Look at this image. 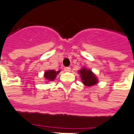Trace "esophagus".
Wrapping results in <instances>:
<instances>
[{"label": "esophagus", "mask_w": 134, "mask_h": 134, "mask_svg": "<svg viewBox=\"0 0 134 134\" xmlns=\"http://www.w3.org/2000/svg\"><path fill=\"white\" fill-rule=\"evenodd\" d=\"M64 72H70V71H71V68H70V67H64Z\"/></svg>", "instance_id": "obj_1"}]
</instances>
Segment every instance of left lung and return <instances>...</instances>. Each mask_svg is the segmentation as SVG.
<instances>
[{
  "mask_svg": "<svg viewBox=\"0 0 134 134\" xmlns=\"http://www.w3.org/2000/svg\"><path fill=\"white\" fill-rule=\"evenodd\" d=\"M79 73L80 74L82 83L85 86L91 87L97 84L98 79L90 69H87V67L82 68L79 71Z\"/></svg>",
  "mask_w": 134,
  "mask_h": 134,
  "instance_id": "8db88e82",
  "label": "left lung"
}]
</instances>
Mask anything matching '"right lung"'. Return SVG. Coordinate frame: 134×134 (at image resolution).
Segmentation results:
<instances>
[{"instance_id": "1", "label": "right lung", "mask_w": 134, "mask_h": 134, "mask_svg": "<svg viewBox=\"0 0 134 134\" xmlns=\"http://www.w3.org/2000/svg\"><path fill=\"white\" fill-rule=\"evenodd\" d=\"M60 71H55L53 70H47L44 72V77L45 80H47V82H50V81H54V79L56 78L57 75L59 73Z\"/></svg>"}]
</instances>
